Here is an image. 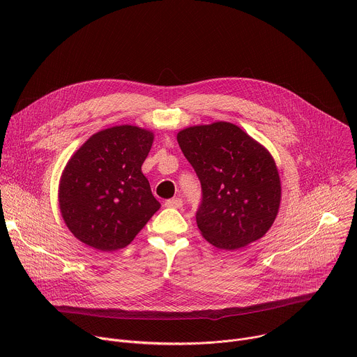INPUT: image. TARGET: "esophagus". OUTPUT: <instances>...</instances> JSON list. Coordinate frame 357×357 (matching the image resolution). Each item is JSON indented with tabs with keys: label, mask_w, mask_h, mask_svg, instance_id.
<instances>
[{
	"label": "esophagus",
	"mask_w": 357,
	"mask_h": 357,
	"mask_svg": "<svg viewBox=\"0 0 357 357\" xmlns=\"http://www.w3.org/2000/svg\"><path fill=\"white\" fill-rule=\"evenodd\" d=\"M182 199H179V197H174V199H168L167 202H165V206L167 208H172V209H179V208H182Z\"/></svg>",
	"instance_id": "1"
}]
</instances>
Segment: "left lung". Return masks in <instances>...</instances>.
<instances>
[{
	"instance_id": "8db88e82",
	"label": "left lung",
	"mask_w": 357,
	"mask_h": 357,
	"mask_svg": "<svg viewBox=\"0 0 357 357\" xmlns=\"http://www.w3.org/2000/svg\"><path fill=\"white\" fill-rule=\"evenodd\" d=\"M176 138L202 185L196 212L202 236L222 250L261 238L281 200L280 175L270 152L226 121L185 128Z\"/></svg>"
}]
</instances>
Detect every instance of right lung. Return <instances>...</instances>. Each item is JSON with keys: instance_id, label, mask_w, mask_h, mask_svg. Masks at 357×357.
Masks as SVG:
<instances>
[{"instance_id": "1", "label": "right lung", "mask_w": 357, "mask_h": 357, "mask_svg": "<svg viewBox=\"0 0 357 357\" xmlns=\"http://www.w3.org/2000/svg\"><path fill=\"white\" fill-rule=\"evenodd\" d=\"M152 141L148 130L116 126L93 134L69 160L59 208L82 243L100 251L123 248L161 208L141 171Z\"/></svg>"}]
</instances>
